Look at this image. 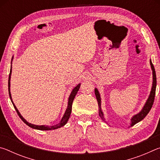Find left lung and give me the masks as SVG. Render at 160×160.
I'll list each match as a JSON object with an SVG mask.
<instances>
[{"label": "left lung", "instance_id": "obj_1", "mask_svg": "<svg viewBox=\"0 0 160 160\" xmlns=\"http://www.w3.org/2000/svg\"><path fill=\"white\" fill-rule=\"evenodd\" d=\"M150 63L151 66V69L152 70V89L150 91V94L149 95L148 98L146 101L145 104L144 106H143L142 109L139 113H138L137 114L134 115L131 119V126H134L135 124L137 123L140 122V121H142L143 118H144L146 116L148 115V113L150 112L152 107L154 99H155V91H156V86H157V78H156V72L155 68L152 63L151 59L150 60ZM94 93H95V96L97 100V102H98V106H99V115L100 117L104 121H105V118L104 117V113L102 111L101 108V97H100V94L97 88L94 89Z\"/></svg>", "mask_w": 160, "mask_h": 160}]
</instances>
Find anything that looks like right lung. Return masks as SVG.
Returning a JSON list of instances; mask_svg holds the SVG:
<instances>
[{"instance_id": "right-lung-1", "label": "right lung", "mask_w": 160, "mask_h": 160, "mask_svg": "<svg viewBox=\"0 0 160 160\" xmlns=\"http://www.w3.org/2000/svg\"><path fill=\"white\" fill-rule=\"evenodd\" d=\"M12 59H13V56H12V60H11V68H10V75H9V80H8L9 96H10V100H11V102L12 103L13 106H14L15 109L16 110V112H17L18 116H20V118L22 119V120L23 122L25 123H26L27 125L30 127V128H34V129H37V130H40V131H50V130H55V129H57V128H61V127H63V126L66 125V124L68 122V121L69 118H70V113H71L72 102H73L75 97V95H76V94L78 93V90H79V88H80V83L78 84L77 86H75V88L72 89L71 93H70V96L68 97V101L67 109L66 110V112H65V113H64L63 117H62V118H61L60 123H58V124H56V125H54V126H46V125L39 126V125H34V124H32V123H30L28 122V121H27L25 119L22 117V116L20 114V113L19 112V111L17 109V107H16L15 104L12 102V97H11V93H10V78H11V73H12Z\"/></svg>"}]
</instances>
